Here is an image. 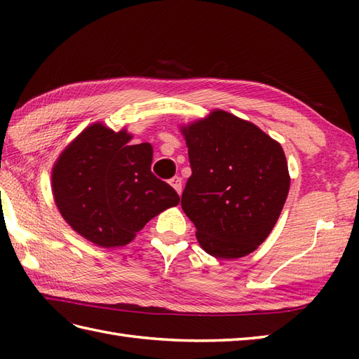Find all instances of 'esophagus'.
I'll use <instances>...</instances> for the list:
<instances>
[{"mask_svg":"<svg viewBox=\"0 0 359 359\" xmlns=\"http://www.w3.org/2000/svg\"><path fill=\"white\" fill-rule=\"evenodd\" d=\"M170 185H171L179 194L182 193V179L179 177V175H174V177L170 180Z\"/></svg>","mask_w":359,"mask_h":359,"instance_id":"obj_1","label":"esophagus"}]
</instances>
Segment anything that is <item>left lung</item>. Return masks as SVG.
I'll return each instance as SVG.
<instances>
[{"label": "left lung", "instance_id": "8db88e82", "mask_svg": "<svg viewBox=\"0 0 359 359\" xmlns=\"http://www.w3.org/2000/svg\"><path fill=\"white\" fill-rule=\"evenodd\" d=\"M191 177L182 208L196 238L219 259L247 256L269 238L287 199L290 175L280 144L225 111L182 128Z\"/></svg>", "mask_w": 359, "mask_h": 359}]
</instances>
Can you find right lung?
Segmentation results:
<instances>
[{"instance_id": "1", "label": "right lung", "mask_w": 359, "mask_h": 359, "mask_svg": "<svg viewBox=\"0 0 359 359\" xmlns=\"http://www.w3.org/2000/svg\"><path fill=\"white\" fill-rule=\"evenodd\" d=\"M102 123L88 126L52 170V193L63 219L98 247L131 242L152 217L180 202L179 194L151 171L149 143Z\"/></svg>"}]
</instances>
